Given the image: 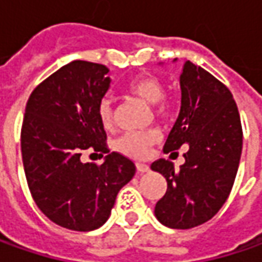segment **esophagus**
I'll use <instances>...</instances> for the list:
<instances>
[{
    "instance_id": "esophagus-1",
    "label": "esophagus",
    "mask_w": 262,
    "mask_h": 262,
    "mask_svg": "<svg viewBox=\"0 0 262 262\" xmlns=\"http://www.w3.org/2000/svg\"><path fill=\"white\" fill-rule=\"evenodd\" d=\"M137 170L140 172V173H146V172H148L150 170V167H148V165H146V163H137Z\"/></svg>"
}]
</instances>
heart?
Segmentation results:
<instances>
[{"instance_id": "heart-1", "label": "heart", "mask_w": 262, "mask_h": 262, "mask_svg": "<svg viewBox=\"0 0 262 262\" xmlns=\"http://www.w3.org/2000/svg\"><path fill=\"white\" fill-rule=\"evenodd\" d=\"M126 90L134 95L138 99L144 100L148 105H155L156 112L159 115H166L167 105L163 102L165 95V87L162 81L155 76H138L133 78L128 84ZM97 115L105 128H112L114 125V105L109 97H103L99 105H97ZM159 140V131L150 129L146 133H126L118 140V148L124 155L129 157H141L147 156L150 147L153 146Z\"/></svg>"}]
</instances>
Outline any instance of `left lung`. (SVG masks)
<instances>
[{
	"label": "left lung",
	"instance_id": "8db88e82",
	"mask_svg": "<svg viewBox=\"0 0 262 262\" xmlns=\"http://www.w3.org/2000/svg\"><path fill=\"white\" fill-rule=\"evenodd\" d=\"M179 84L181 111L163 150L188 146V151L179 170L165 159L151 165L167 182L155 214L167 227L191 229L226 203L242 153V125L232 93L204 68L186 61Z\"/></svg>",
	"mask_w": 262,
	"mask_h": 262
}]
</instances>
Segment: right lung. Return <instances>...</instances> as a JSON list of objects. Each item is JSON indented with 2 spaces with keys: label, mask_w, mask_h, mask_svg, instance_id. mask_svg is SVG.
Segmentation results:
<instances>
[{
  "label": "right lung",
  "mask_w": 262,
  "mask_h": 262,
  "mask_svg": "<svg viewBox=\"0 0 262 262\" xmlns=\"http://www.w3.org/2000/svg\"><path fill=\"white\" fill-rule=\"evenodd\" d=\"M102 64L73 61L32 92L21 126V157L36 206L59 226L90 232L111 216L119 189L136 173V165L109 153L97 105L111 86ZM84 151L105 162L83 164Z\"/></svg>",
  "instance_id": "right-lung-1"
}]
</instances>
